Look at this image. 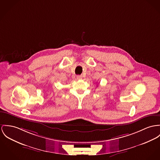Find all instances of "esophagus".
<instances>
[{
  "label": "esophagus",
  "mask_w": 160,
  "mask_h": 160,
  "mask_svg": "<svg viewBox=\"0 0 160 160\" xmlns=\"http://www.w3.org/2000/svg\"><path fill=\"white\" fill-rule=\"evenodd\" d=\"M77 78L78 80H81V79H82V75H77Z\"/></svg>",
  "instance_id": "34e87169"
}]
</instances>
